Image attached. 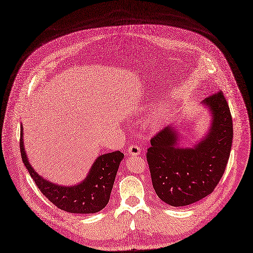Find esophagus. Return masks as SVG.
I'll return each instance as SVG.
<instances>
[{
	"label": "esophagus",
	"instance_id": "34e87169",
	"mask_svg": "<svg viewBox=\"0 0 253 253\" xmlns=\"http://www.w3.org/2000/svg\"><path fill=\"white\" fill-rule=\"evenodd\" d=\"M127 152L130 154V155H139L141 153V148L136 145V144H133V145H130L127 149Z\"/></svg>",
	"mask_w": 253,
	"mask_h": 253
}]
</instances>
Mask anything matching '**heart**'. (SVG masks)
I'll list each match as a JSON object with an SVG mask.
<instances>
[{"mask_svg": "<svg viewBox=\"0 0 253 253\" xmlns=\"http://www.w3.org/2000/svg\"><path fill=\"white\" fill-rule=\"evenodd\" d=\"M165 118H166L165 113H161V114L158 116V122H159V123H162Z\"/></svg>", "mask_w": 253, "mask_h": 253, "instance_id": "1", "label": "heart"}]
</instances>
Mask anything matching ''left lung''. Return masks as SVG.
Masks as SVG:
<instances>
[{
  "label": "left lung",
  "instance_id": "1",
  "mask_svg": "<svg viewBox=\"0 0 253 253\" xmlns=\"http://www.w3.org/2000/svg\"><path fill=\"white\" fill-rule=\"evenodd\" d=\"M211 113L208 134L192 147H180V133L168 126L151 138L146 158L158 197L173 207L194 204L218 184L230 158L233 120L223 92L203 101Z\"/></svg>",
  "mask_w": 253,
  "mask_h": 253
}]
</instances>
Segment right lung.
Returning a JSON list of instances; mask_svg holds the SVG:
<instances>
[{
  "label": "right lung",
  "instance_id": "obj_1",
  "mask_svg": "<svg viewBox=\"0 0 253 253\" xmlns=\"http://www.w3.org/2000/svg\"><path fill=\"white\" fill-rule=\"evenodd\" d=\"M20 130L22 162L36 185L53 205L61 210L77 214L97 213L106 207L110 199L118 167L125 158L123 152L114 151L100 155L82 182L77 185L63 186L48 181L33 169L23 146L22 125Z\"/></svg>",
  "mask_w": 253,
  "mask_h": 253
}]
</instances>
